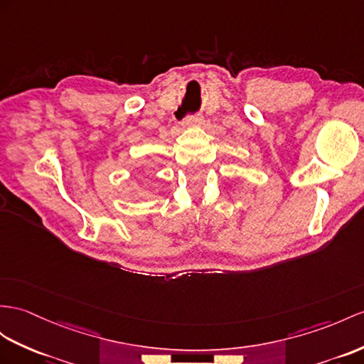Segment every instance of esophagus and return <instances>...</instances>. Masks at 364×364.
<instances>
[{
    "mask_svg": "<svg viewBox=\"0 0 364 364\" xmlns=\"http://www.w3.org/2000/svg\"><path fill=\"white\" fill-rule=\"evenodd\" d=\"M202 122H203L202 115H188V117H185V119L181 122V125H182L183 128H191V127H199V125H202Z\"/></svg>",
    "mask_w": 364,
    "mask_h": 364,
    "instance_id": "1",
    "label": "esophagus"
}]
</instances>
